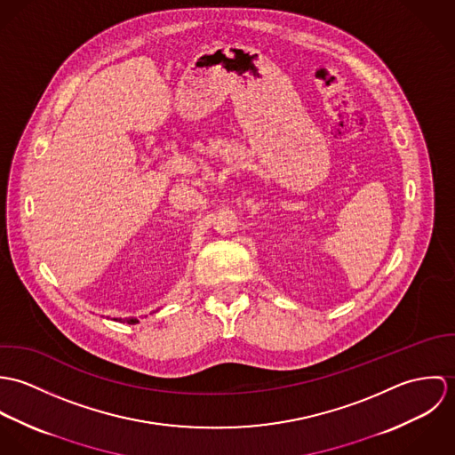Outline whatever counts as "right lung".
<instances>
[{"instance_id": "1", "label": "right lung", "mask_w": 455, "mask_h": 455, "mask_svg": "<svg viewBox=\"0 0 455 455\" xmlns=\"http://www.w3.org/2000/svg\"><path fill=\"white\" fill-rule=\"evenodd\" d=\"M121 321H123V319H121ZM126 323H128V324H136L138 319H126Z\"/></svg>"}]
</instances>
